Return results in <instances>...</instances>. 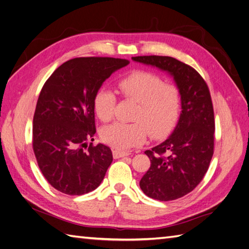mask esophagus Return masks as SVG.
Masks as SVG:
<instances>
[{
    "instance_id": "obj_1",
    "label": "esophagus",
    "mask_w": 249,
    "mask_h": 249,
    "mask_svg": "<svg viewBox=\"0 0 249 249\" xmlns=\"http://www.w3.org/2000/svg\"><path fill=\"white\" fill-rule=\"evenodd\" d=\"M130 155V152H124V150H119V149H114L113 150V157L115 159H118V158H124Z\"/></svg>"
}]
</instances>
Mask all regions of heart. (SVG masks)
Returning <instances> with one entry per match:
<instances>
[{"mask_svg": "<svg viewBox=\"0 0 249 249\" xmlns=\"http://www.w3.org/2000/svg\"><path fill=\"white\" fill-rule=\"evenodd\" d=\"M119 92L125 100L137 103L132 124L115 123L105 126L102 140L118 149H127L145 141L148 132L155 138L169 133L176 125L182 109V93L172 83H164L158 74L134 71L117 82ZM116 95L108 87H100L93 97V108L102 122L113 118Z\"/></svg>", "mask_w": 249, "mask_h": 249, "instance_id": "b5f03b06", "label": "heart"}]
</instances>
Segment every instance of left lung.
<instances>
[{"label": "left lung", "mask_w": 249, "mask_h": 249, "mask_svg": "<svg viewBox=\"0 0 249 249\" xmlns=\"http://www.w3.org/2000/svg\"><path fill=\"white\" fill-rule=\"evenodd\" d=\"M134 61L170 72L182 93V113L171 136L145 150L150 167L140 180L148 197L175 200L195 189L214 154L215 119L206 81L192 66L168 56H137Z\"/></svg>", "instance_id": "8db88e82"}]
</instances>
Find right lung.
Listing matches in <instances>:
<instances>
[{"label":"right lung","instance_id":"add662e5","mask_svg":"<svg viewBox=\"0 0 249 249\" xmlns=\"http://www.w3.org/2000/svg\"><path fill=\"white\" fill-rule=\"evenodd\" d=\"M129 63L111 57L73 58L44 83L33 117L32 146L41 173L56 190L83 195L102 183L113 156L110 147L91 142L93 97L113 71Z\"/></svg>","mask_w":249,"mask_h":249}]
</instances>
